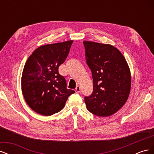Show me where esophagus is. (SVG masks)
Here are the masks:
<instances>
[{"label":"esophagus","mask_w":154,"mask_h":154,"mask_svg":"<svg viewBox=\"0 0 154 154\" xmlns=\"http://www.w3.org/2000/svg\"><path fill=\"white\" fill-rule=\"evenodd\" d=\"M81 91V88H80V86H76V88H75V92L76 93H80Z\"/></svg>","instance_id":"34e87169"}]
</instances>
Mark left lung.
Instances as JSON below:
<instances>
[{
  "mask_svg": "<svg viewBox=\"0 0 154 154\" xmlns=\"http://www.w3.org/2000/svg\"><path fill=\"white\" fill-rule=\"evenodd\" d=\"M86 62L92 72L93 92L85 96L87 110L106 117L114 114L128 100L131 75L122 53L114 46L94 42H83Z\"/></svg>",
  "mask_w": 154,
  "mask_h": 154,
  "instance_id": "1",
  "label": "left lung"
}]
</instances>
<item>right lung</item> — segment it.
<instances>
[{"mask_svg":"<svg viewBox=\"0 0 154 154\" xmlns=\"http://www.w3.org/2000/svg\"><path fill=\"white\" fill-rule=\"evenodd\" d=\"M73 40L42 45L27 59L21 85L27 104L36 112L51 116L61 110L75 91L67 88L58 67L67 58Z\"/></svg>","mask_w":154,"mask_h":154,"instance_id":"obj_1","label":"right lung"}]
</instances>
